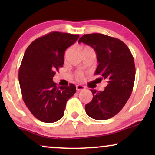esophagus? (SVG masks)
Masks as SVG:
<instances>
[{
	"instance_id": "esophagus-1",
	"label": "esophagus",
	"mask_w": 155,
	"mask_h": 155,
	"mask_svg": "<svg viewBox=\"0 0 155 155\" xmlns=\"http://www.w3.org/2000/svg\"><path fill=\"white\" fill-rule=\"evenodd\" d=\"M85 89V87L82 85H80V84H78L76 85V90L77 91H81V90H84Z\"/></svg>"
}]
</instances>
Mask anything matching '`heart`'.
I'll use <instances>...</instances> for the list:
<instances>
[{
  "instance_id": "1",
  "label": "heart",
  "mask_w": 155,
  "mask_h": 155,
  "mask_svg": "<svg viewBox=\"0 0 155 155\" xmlns=\"http://www.w3.org/2000/svg\"><path fill=\"white\" fill-rule=\"evenodd\" d=\"M91 49V48L89 47H84L83 48V50H82V51L85 50V49ZM68 52H69V49H67L66 51H65V57L67 56L68 54ZM77 77L79 78V79H83L84 75H83L82 73H79V74H77Z\"/></svg>"
}]
</instances>
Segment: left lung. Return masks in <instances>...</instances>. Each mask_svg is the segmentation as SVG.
<instances>
[{
	"label": "left lung",
	"mask_w": 155,
	"mask_h": 155,
	"mask_svg": "<svg viewBox=\"0 0 155 155\" xmlns=\"http://www.w3.org/2000/svg\"><path fill=\"white\" fill-rule=\"evenodd\" d=\"M95 51L98 65L95 74L106 79L104 91L91 90L92 100L85 105L87 114L106 120L118 114L130 97L136 76L134 59L129 48L120 39L101 33L83 35L79 43Z\"/></svg>",
	"instance_id": "obj_1"
}]
</instances>
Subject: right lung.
<instances>
[{
	"label": "right lung",
	"instance_id": "1",
	"mask_svg": "<svg viewBox=\"0 0 155 155\" xmlns=\"http://www.w3.org/2000/svg\"><path fill=\"white\" fill-rule=\"evenodd\" d=\"M79 35L51 32L35 39L27 48L19 70L22 99L32 114L41 122L52 123L64 115L66 103L76 86L58 87L53 81L64 64L65 51Z\"/></svg>",
	"mask_w": 155,
	"mask_h": 155
}]
</instances>
